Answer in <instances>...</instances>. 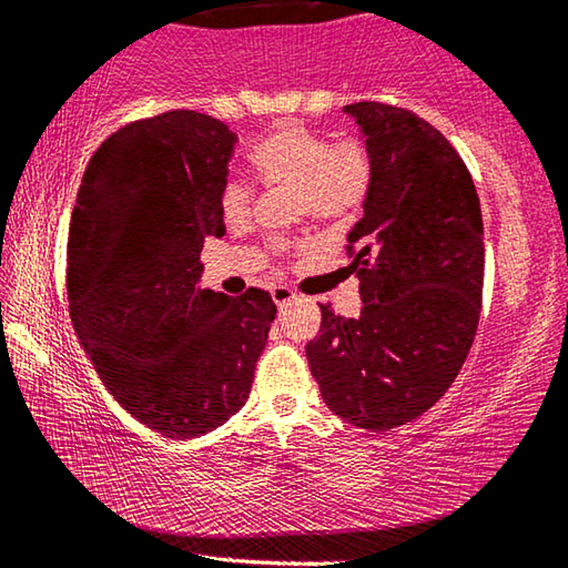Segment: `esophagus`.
Wrapping results in <instances>:
<instances>
[{
	"label": "esophagus",
	"instance_id": "34e87169",
	"mask_svg": "<svg viewBox=\"0 0 568 568\" xmlns=\"http://www.w3.org/2000/svg\"><path fill=\"white\" fill-rule=\"evenodd\" d=\"M273 301L277 307H285L291 301H295V291H291V287L285 285H277L273 287Z\"/></svg>",
	"mask_w": 568,
	"mask_h": 568
}]
</instances>
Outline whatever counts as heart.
<instances>
[{
  "mask_svg": "<svg viewBox=\"0 0 568 568\" xmlns=\"http://www.w3.org/2000/svg\"><path fill=\"white\" fill-rule=\"evenodd\" d=\"M257 180L265 187L297 192V210L323 223H338L363 203L371 187V152L358 138L333 142L328 134L301 122H281L250 150ZM255 187L245 178H227L220 190V215L237 227L250 217ZM291 240H275L271 250L285 255Z\"/></svg>",
  "mask_w": 568,
  "mask_h": 568,
  "instance_id": "1",
  "label": "heart"
}]
</instances>
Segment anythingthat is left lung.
<instances>
[{"label": "left lung", "mask_w": 568, "mask_h": 568, "mask_svg": "<svg viewBox=\"0 0 568 568\" xmlns=\"http://www.w3.org/2000/svg\"><path fill=\"white\" fill-rule=\"evenodd\" d=\"M345 112L373 162L363 217L345 245L363 311L343 318L321 303L305 355L325 406L383 434L438 403L474 345L484 220L466 162L434 124L383 102Z\"/></svg>", "instance_id": "obj_1"}]
</instances>
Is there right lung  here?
Returning a JSON list of instances; mask_svg holds the SVG:
<instances>
[{
	"mask_svg": "<svg viewBox=\"0 0 568 568\" xmlns=\"http://www.w3.org/2000/svg\"><path fill=\"white\" fill-rule=\"evenodd\" d=\"M237 142L170 110L120 128L84 170L67 240L82 348L120 406L165 438H197L245 406L277 307L267 291L200 287L205 237Z\"/></svg>",
	"mask_w": 568,
	"mask_h": 568,
	"instance_id": "add662e5",
	"label": "right lung"
}]
</instances>
